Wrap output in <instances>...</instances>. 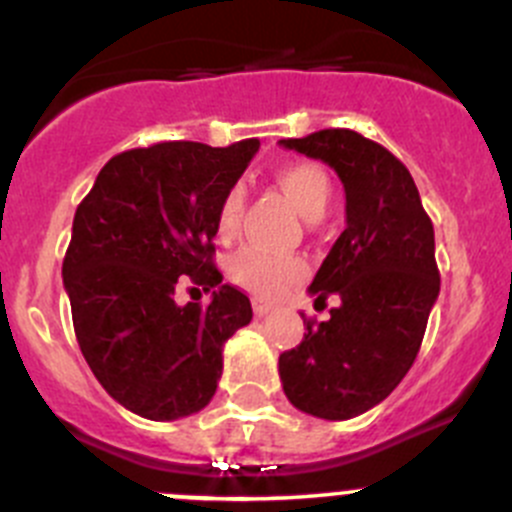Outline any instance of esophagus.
I'll use <instances>...</instances> for the list:
<instances>
[{
	"label": "esophagus",
	"mask_w": 512,
	"mask_h": 512,
	"mask_svg": "<svg viewBox=\"0 0 512 512\" xmlns=\"http://www.w3.org/2000/svg\"><path fill=\"white\" fill-rule=\"evenodd\" d=\"M253 311H256V316H269L274 311V306L261 299V296H253Z\"/></svg>",
	"instance_id": "1"
}]
</instances>
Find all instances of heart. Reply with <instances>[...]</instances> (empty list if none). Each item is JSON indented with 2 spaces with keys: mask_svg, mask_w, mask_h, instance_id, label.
<instances>
[{
  "mask_svg": "<svg viewBox=\"0 0 512 512\" xmlns=\"http://www.w3.org/2000/svg\"><path fill=\"white\" fill-rule=\"evenodd\" d=\"M274 178L291 201V206L306 221H316V218L324 216L326 206L332 201V180H329V173L319 163H314V160H291V163L276 168ZM241 213L243 188L231 186L223 193L216 213V236L221 241H228L236 233ZM228 274L238 286L253 291V294L276 296L289 289L291 284L304 279L306 266L296 256H281V253H269L264 248L246 246L233 253V259L228 261Z\"/></svg>",
  "mask_w": 512,
  "mask_h": 512,
  "instance_id": "obj_1",
  "label": "heart"
}]
</instances>
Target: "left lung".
I'll list each match as a JSON object with an SVG mask.
<instances>
[{"mask_svg": "<svg viewBox=\"0 0 512 512\" xmlns=\"http://www.w3.org/2000/svg\"><path fill=\"white\" fill-rule=\"evenodd\" d=\"M281 145L332 165L347 193V228L309 286L329 319H304L299 347L279 357L296 410L349 420L372 410L402 382L420 352L440 294L435 231L410 170L387 148L347 128Z\"/></svg>", "mask_w": 512, "mask_h": 512, "instance_id": "1", "label": "left lung"}]
</instances>
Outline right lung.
Returning a JSON list of instances; mask_svg holds the SVG:
<instances>
[{
  "label": "right lung",
  "instance_id": "add662e5",
  "mask_svg": "<svg viewBox=\"0 0 512 512\" xmlns=\"http://www.w3.org/2000/svg\"><path fill=\"white\" fill-rule=\"evenodd\" d=\"M193 140L118 153L75 211L62 279L75 337L105 392L148 420H178L216 394L223 344L251 321V301L213 264L223 193L259 150ZM212 291L174 304V289Z\"/></svg>",
  "mask_w": 512,
  "mask_h": 512
}]
</instances>
